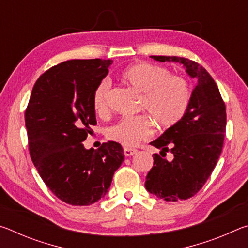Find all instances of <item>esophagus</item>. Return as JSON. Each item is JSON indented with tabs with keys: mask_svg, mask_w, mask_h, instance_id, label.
Here are the masks:
<instances>
[{
	"mask_svg": "<svg viewBox=\"0 0 248 248\" xmlns=\"http://www.w3.org/2000/svg\"><path fill=\"white\" fill-rule=\"evenodd\" d=\"M124 153L125 156H131L134 153H137L136 149H131V148H124Z\"/></svg>",
	"mask_w": 248,
	"mask_h": 248,
	"instance_id": "obj_1",
	"label": "esophagus"
}]
</instances>
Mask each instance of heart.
<instances>
[{
	"label": "heart",
	"mask_w": 248,
	"mask_h": 248,
	"mask_svg": "<svg viewBox=\"0 0 248 248\" xmlns=\"http://www.w3.org/2000/svg\"><path fill=\"white\" fill-rule=\"evenodd\" d=\"M121 78L141 96L140 108L148 112L159 127H171L183 119L189 107L191 90L186 78L170 75L165 66L137 62L121 73ZM110 81L103 79L94 91L93 106L98 115L109 110ZM152 133V123L145 116L123 117L107 129L109 140L130 146Z\"/></svg>",
	"instance_id": "obj_1"
}]
</instances>
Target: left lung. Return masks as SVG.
Masks as SVG:
<instances>
[{
    "label": "left lung",
    "instance_id": "8db88e82",
    "mask_svg": "<svg viewBox=\"0 0 248 248\" xmlns=\"http://www.w3.org/2000/svg\"><path fill=\"white\" fill-rule=\"evenodd\" d=\"M154 60L182 63L190 78L198 79L183 119L151 142L161 149L153 154L146 175V190L166 201L186 200L207 182L220 157L226 127L225 104L215 79L197 62L176 56H151ZM166 152L174 155L171 161Z\"/></svg>",
    "mask_w": 248,
    "mask_h": 248
}]
</instances>
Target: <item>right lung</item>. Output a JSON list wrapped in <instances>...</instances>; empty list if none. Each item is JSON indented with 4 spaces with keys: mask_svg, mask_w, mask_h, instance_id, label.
<instances>
[{
    "mask_svg": "<svg viewBox=\"0 0 248 248\" xmlns=\"http://www.w3.org/2000/svg\"><path fill=\"white\" fill-rule=\"evenodd\" d=\"M111 60H69L37 79L25 111L29 153L44 183L63 202L89 205L107 194L124 162L114 141L86 150L96 124L93 94L108 74Z\"/></svg>",
    "mask_w": 248,
    "mask_h": 248,
    "instance_id": "right-lung-1",
    "label": "right lung"
}]
</instances>
